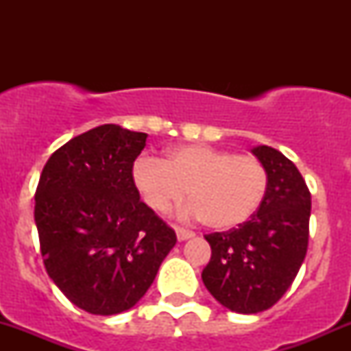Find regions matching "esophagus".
I'll list each match as a JSON object with an SVG mask.
<instances>
[{
	"mask_svg": "<svg viewBox=\"0 0 351 351\" xmlns=\"http://www.w3.org/2000/svg\"><path fill=\"white\" fill-rule=\"evenodd\" d=\"M175 231H176V238H178V241H186V239H190L195 236V232L189 231V229H185V228H175Z\"/></svg>",
	"mask_w": 351,
	"mask_h": 351,
	"instance_id": "34e87169",
	"label": "esophagus"
}]
</instances>
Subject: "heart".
<instances>
[{
    "instance_id": "obj_1",
    "label": "heart",
    "mask_w": 351,
    "mask_h": 351,
    "mask_svg": "<svg viewBox=\"0 0 351 351\" xmlns=\"http://www.w3.org/2000/svg\"><path fill=\"white\" fill-rule=\"evenodd\" d=\"M134 183L144 202L158 212L169 210L189 189L193 200L185 214L226 231L244 224L260 208L267 195L268 173L256 156L186 144L169 149L165 161L139 159L134 166Z\"/></svg>"
}]
</instances>
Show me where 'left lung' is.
Listing matches in <instances>:
<instances>
[{
    "label": "left lung",
    "instance_id": "1",
    "mask_svg": "<svg viewBox=\"0 0 351 351\" xmlns=\"http://www.w3.org/2000/svg\"><path fill=\"white\" fill-rule=\"evenodd\" d=\"M268 173L267 195L239 228L205 236L212 256L202 280L214 299L239 314L280 300L307 253L311 193L299 169L270 146L251 149Z\"/></svg>",
    "mask_w": 351,
    "mask_h": 351
}]
</instances>
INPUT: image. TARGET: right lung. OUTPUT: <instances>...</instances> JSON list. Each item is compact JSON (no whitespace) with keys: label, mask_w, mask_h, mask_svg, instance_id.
<instances>
[{"label":"right lung","mask_w":351,"mask_h":351,"mask_svg":"<svg viewBox=\"0 0 351 351\" xmlns=\"http://www.w3.org/2000/svg\"><path fill=\"white\" fill-rule=\"evenodd\" d=\"M147 134L105 123L49 158L35 193L45 270L80 309L112 316L136 306L176 234L141 202L132 166Z\"/></svg>","instance_id":"obj_1"}]
</instances>
